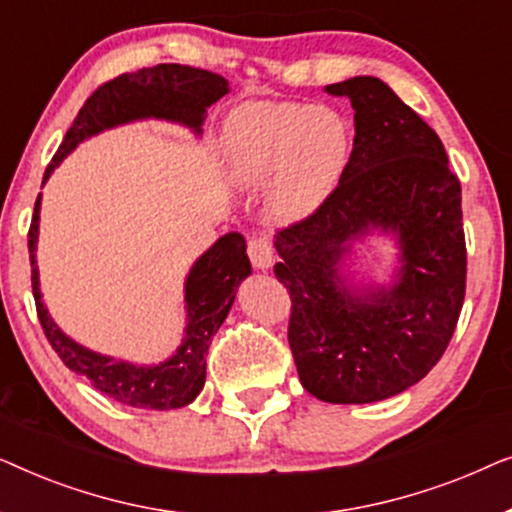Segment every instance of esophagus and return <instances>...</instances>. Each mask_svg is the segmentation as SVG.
<instances>
[{
    "label": "esophagus",
    "instance_id": "1",
    "mask_svg": "<svg viewBox=\"0 0 512 512\" xmlns=\"http://www.w3.org/2000/svg\"><path fill=\"white\" fill-rule=\"evenodd\" d=\"M247 254L251 265L258 270H268L275 263V249H272V242L265 240V237H251Z\"/></svg>",
    "mask_w": 512,
    "mask_h": 512
}]
</instances>
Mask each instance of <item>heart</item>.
<instances>
[{
	"mask_svg": "<svg viewBox=\"0 0 512 512\" xmlns=\"http://www.w3.org/2000/svg\"><path fill=\"white\" fill-rule=\"evenodd\" d=\"M228 170L240 186L268 181V212L300 221L324 205L345 177L354 132L338 109L303 102H251L223 128Z\"/></svg>",
	"mask_w": 512,
	"mask_h": 512,
	"instance_id": "heart-1",
	"label": "heart"
}]
</instances>
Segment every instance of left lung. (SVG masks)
Returning <instances> with one entry per match:
<instances>
[{"label":"left lung","instance_id":"8db88e82","mask_svg":"<svg viewBox=\"0 0 512 512\" xmlns=\"http://www.w3.org/2000/svg\"><path fill=\"white\" fill-rule=\"evenodd\" d=\"M354 107L345 177L317 212L277 230L298 377L326 403H373L422 380L457 328L466 293L461 184L440 137L375 76L326 86ZM370 227L397 235L402 270L356 294L337 263Z\"/></svg>","mask_w":512,"mask_h":512}]
</instances>
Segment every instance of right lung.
<instances>
[{"label": "right lung", "instance_id": "right-lung-1", "mask_svg": "<svg viewBox=\"0 0 512 512\" xmlns=\"http://www.w3.org/2000/svg\"><path fill=\"white\" fill-rule=\"evenodd\" d=\"M226 93L228 81L223 76L186 65H156L116 76V79L102 83L76 114L58 153L46 167L44 181L51 177L60 160L67 153H72L83 139L114 128V125L139 121V118H165V121L184 123L200 135L207 107H212ZM39 207L41 193L34 202L30 233H27L32 293L34 303H37L39 324L44 328L46 340L51 342L55 354L69 370H74L97 391L123 405L146 410H174L191 403L205 384V356L209 345H212L214 333L228 317L237 286L251 272L244 237L240 233L219 237V242L209 247L188 272V324L177 352L158 366H135V363L111 359V356H102L81 347L79 342L67 338L55 326V321L48 317V310L41 303L39 270L37 261H34L39 237Z\"/></svg>", "mask_w": 512, "mask_h": 512}]
</instances>
